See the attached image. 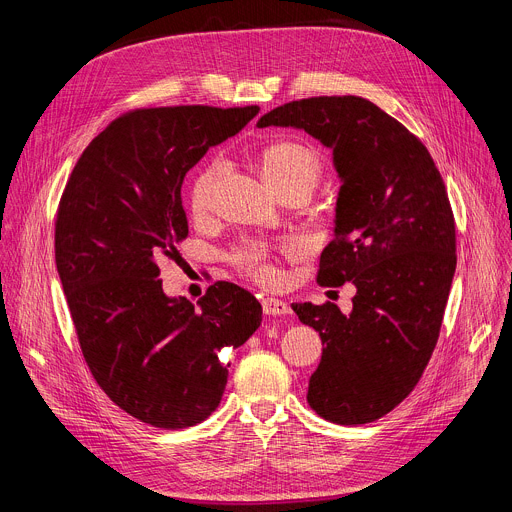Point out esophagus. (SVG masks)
I'll return each mask as SVG.
<instances>
[{"instance_id": "1", "label": "esophagus", "mask_w": 512, "mask_h": 512, "mask_svg": "<svg viewBox=\"0 0 512 512\" xmlns=\"http://www.w3.org/2000/svg\"><path fill=\"white\" fill-rule=\"evenodd\" d=\"M261 306H263V312L267 316H285V314H289V306L283 300H277V298H265L261 302Z\"/></svg>"}]
</instances>
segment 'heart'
<instances>
[{"label": "heart", "mask_w": 512, "mask_h": 512, "mask_svg": "<svg viewBox=\"0 0 512 512\" xmlns=\"http://www.w3.org/2000/svg\"><path fill=\"white\" fill-rule=\"evenodd\" d=\"M257 166L265 182L279 196L298 188L312 192L322 176V160L318 152L296 139H279L265 145L257 156ZM225 170L223 160H212L196 174L188 198L192 214L200 216L206 212L218 184L225 176ZM235 263L245 275L261 283H275L281 277L269 249L261 243H245L239 247L235 251Z\"/></svg>", "instance_id": "obj_1"}]
</instances>
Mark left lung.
Wrapping results in <instances>:
<instances>
[{"label": "left lung", "mask_w": 512, "mask_h": 512, "mask_svg": "<svg viewBox=\"0 0 512 512\" xmlns=\"http://www.w3.org/2000/svg\"><path fill=\"white\" fill-rule=\"evenodd\" d=\"M271 125L304 129L332 150L340 190L318 283L356 287L350 314L291 304L324 344L308 403L332 423H371L413 391L440 336L456 271L444 180L425 145L362 97L291 101L257 121Z\"/></svg>", "instance_id": "left-lung-1"}]
</instances>
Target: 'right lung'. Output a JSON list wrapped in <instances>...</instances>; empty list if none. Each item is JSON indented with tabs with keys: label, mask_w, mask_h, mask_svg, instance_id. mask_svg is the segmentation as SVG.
<instances>
[{
	"label": "right lung",
	"mask_w": 512,
	"mask_h": 512,
	"mask_svg": "<svg viewBox=\"0 0 512 512\" xmlns=\"http://www.w3.org/2000/svg\"><path fill=\"white\" fill-rule=\"evenodd\" d=\"M257 113H125L89 143L58 204L56 269L83 356L107 397L154 427L204 421L229 379L218 352L239 348L261 324V304L235 283L210 285L194 306L168 298L158 279V263L188 237L186 172Z\"/></svg>",
	"instance_id": "1"
}]
</instances>
